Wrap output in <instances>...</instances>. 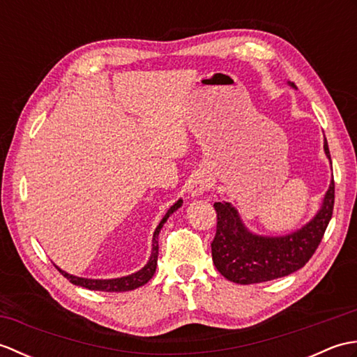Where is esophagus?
Here are the masks:
<instances>
[{"instance_id":"esophagus-1","label":"esophagus","mask_w":357,"mask_h":357,"mask_svg":"<svg viewBox=\"0 0 357 357\" xmlns=\"http://www.w3.org/2000/svg\"><path fill=\"white\" fill-rule=\"evenodd\" d=\"M210 187H211V183H210L208 174H206L204 172H198V173L192 174V178L188 179L187 190L192 198H198V196L210 190Z\"/></svg>"}]
</instances>
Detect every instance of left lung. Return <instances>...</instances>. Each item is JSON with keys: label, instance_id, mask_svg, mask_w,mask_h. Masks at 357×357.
Segmentation results:
<instances>
[{"label": "left lung", "instance_id": "obj_1", "mask_svg": "<svg viewBox=\"0 0 357 357\" xmlns=\"http://www.w3.org/2000/svg\"><path fill=\"white\" fill-rule=\"evenodd\" d=\"M288 86L294 87L288 81ZM324 151L331 164L328 142ZM335 206V181L331 179L317 213L301 229L279 236H265L247 229L236 207L230 202H215L218 225L211 242V256L221 275L241 285L261 284L298 271L310 261L321 244Z\"/></svg>", "mask_w": 357, "mask_h": 357}]
</instances>
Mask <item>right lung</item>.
I'll return each instance as SVG.
<instances>
[{
    "label": "right lung",
    "instance_id": "add662e5",
    "mask_svg": "<svg viewBox=\"0 0 357 357\" xmlns=\"http://www.w3.org/2000/svg\"><path fill=\"white\" fill-rule=\"evenodd\" d=\"M181 206H183V199H178L169 210H167V213L161 219V222L158 224L156 230L153 233V239H151V255L149 257L147 264L144 265L141 270L132 273V275H127V276H123V278H112V279H90V278H79V276L70 275V273H67V271L59 268L56 264H53V265H55V267L59 270V273H61L64 278L69 279L72 284L84 287V288H87V290L119 293V291H130V290H135V288H139L144 284H147L149 280L151 279V276L155 275L156 265H158V248H159L158 247V236H159V231H161L162 225L167 222L169 216L173 215L174 211H176Z\"/></svg>",
    "mask_w": 357,
    "mask_h": 357
}]
</instances>
